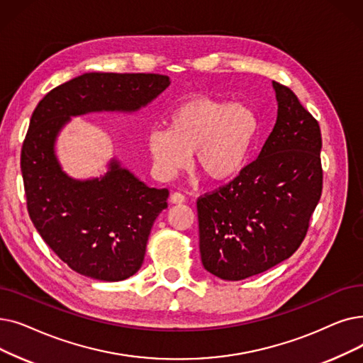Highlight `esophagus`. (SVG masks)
<instances>
[{"mask_svg": "<svg viewBox=\"0 0 363 363\" xmlns=\"http://www.w3.org/2000/svg\"><path fill=\"white\" fill-rule=\"evenodd\" d=\"M170 203H175V204H178V203H184L185 201V196L182 194V193H172L170 194Z\"/></svg>", "mask_w": 363, "mask_h": 363, "instance_id": "esophagus-1", "label": "esophagus"}]
</instances>
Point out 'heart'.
I'll use <instances>...</instances> for the list:
<instances>
[{
  "label": "heart",
  "instance_id": "b5f03b06",
  "mask_svg": "<svg viewBox=\"0 0 363 363\" xmlns=\"http://www.w3.org/2000/svg\"><path fill=\"white\" fill-rule=\"evenodd\" d=\"M259 121L240 104L196 96L167 117V129H152L147 147L157 177L169 179L190 163L211 181H228L245 167L258 136Z\"/></svg>",
  "mask_w": 363,
  "mask_h": 363
}]
</instances>
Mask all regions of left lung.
I'll return each instance as SVG.
<instances>
[{
  "label": "left lung",
  "instance_id": "obj_1",
  "mask_svg": "<svg viewBox=\"0 0 363 363\" xmlns=\"http://www.w3.org/2000/svg\"><path fill=\"white\" fill-rule=\"evenodd\" d=\"M277 120L258 159L197 200L203 267L243 280L288 259L322 196V135L295 93L273 82Z\"/></svg>",
  "mask_w": 363,
  "mask_h": 363
}]
</instances>
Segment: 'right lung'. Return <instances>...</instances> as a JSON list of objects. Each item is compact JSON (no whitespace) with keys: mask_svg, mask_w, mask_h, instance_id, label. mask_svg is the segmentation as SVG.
I'll list each match as a JSON object with an SVG mask.
<instances>
[{"mask_svg":"<svg viewBox=\"0 0 363 363\" xmlns=\"http://www.w3.org/2000/svg\"><path fill=\"white\" fill-rule=\"evenodd\" d=\"M169 84L160 74L89 72L50 90L34 109L21 152L26 208L43 240L71 270L104 281L133 276L169 190L147 186L117 160L101 179H71L55 155L59 130L71 116L136 111Z\"/></svg>","mask_w":363,"mask_h":363,"instance_id":"1","label":"right lung"}]
</instances>
